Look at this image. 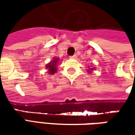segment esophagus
I'll return each mask as SVG.
<instances>
[{
	"label": "esophagus",
	"instance_id": "1",
	"mask_svg": "<svg viewBox=\"0 0 135 135\" xmlns=\"http://www.w3.org/2000/svg\"><path fill=\"white\" fill-rule=\"evenodd\" d=\"M70 59H76V55H71V56H70Z\"/></svg>",
	"mask_w": 135,
	"mask_h": 135
}]
</instances>
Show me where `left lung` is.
<instances>
[{
    "label": "left lung",
    "instance_id": "8db88e82",
    "mask_svg": "<svg viewBox=\"0 0 135 135\" xmlns=\"http://www.w3.org/2000/svg\"><path fill=\"white\" fill-rule=\"evenodd\" d=\"M88 72H91L90 70H88Z\"/></svg>",
    "mask_w": 135,
    "mask_h": 135
}]
</instances>
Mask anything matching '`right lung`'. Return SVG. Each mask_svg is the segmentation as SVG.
Returning <instances> with one entry per match:
<instances>
[{"label": "right lung", "instance_id": "add662e5", "mask_svg": "<svg viewBox=\"0 0 135 135\" xmlns=\"http://www.w3.org/2000/svg\"><path fill=\"white\" fill-rule=\"evenodd\" d=\"M58 61H59V59L58 58H55L54 60L52 61H51L48 65H46V68L49 69V73L51 74H53L56 72V67L58 65Z\"/></svg>", "mask_w": 135, "mask_h": 135}]
</instances>
